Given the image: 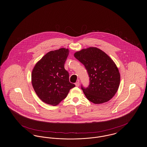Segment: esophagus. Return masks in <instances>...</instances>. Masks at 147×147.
<instances>
[{"mask_svg":"<svg viewBox=\"0 0 147 147\" xmlns=\"http://www.w3.org/2000/svg\"><path fill=\"white\" fill-rule=\"evenodd\" d=\"M76 84V86H77V87H79V84H79V81H78L77 82H76V84Z\"/></svg>","mask_w":147,"mask_h":147,"instance_id":"1","label":"esophagus"}]
</instances>
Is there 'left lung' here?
<instances>
[{"label":"left lung","mask_w":147,"mask_h":147,"mask_svg":"<svg viewBox=\"0 0 147 147\" xmlns=\"http://www.w3.org/2000/svg\"><path fill=\"white\" fill-rule=\"evenodd\" d=\"M74 57L85 66L88 73V86H81L88 100L94 104H100L112 98L119 88L120 75L110 57L94 47L78 51Z\"/></svg>","instance_id":"left-lung-1"}]
</instances>
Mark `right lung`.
<instances>
[{"mask_svg":"<svg viewBox=\"0 0 147 147\" xmlns=\"http://www.w3.org/2000/svg\"><path fill=\"white\" fill-rule=\"evenodd\" d=\"M69 50L61 48L47 53L38 62L32 73V83L39 98L56 106L64 100L71 88L76 86L69 81L65 63Z\"/></svg>","mask_w":147,"mask_h":147,"instance_id":"1","label":"right lung"}]
</instances>
